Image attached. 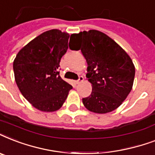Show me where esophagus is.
<instances>
[{"instance_id":"obj_1","label":"esophagus","mask_w":155,"mask_h":155,"mask_svg":"<svg viewBox=\"0 0 155 155\" xmlns=\"http://www.w3.org/2000/svg\"><path fill=\"white\" fill-rule=\"evenodd\" d=\"M84 77H83L82 75H80V77H79V80H76L75 82H76V84H80V83H82L83 81H84Z\"/></svg>"}]
</instances>
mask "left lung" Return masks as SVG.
I'll use <instances>...</instances> for the list:
<instances>
[{
    "label": "left lung",
    "mask_w": 155,
    "mask_h": 155,
    "mask_svg": "<svg viewBox=\"0 0 155 155\" xmlns=\"http://www.w3.org/2000/svg\"><path fill=\"white\" fill-rule=\"evenodd\" d=\"M71 50H80L87 63V80L92 84L89 97L83 98L92 113H110L126 99L132 90L135 67L130 55L108 35L90 30L71 35Z\"/></svg>",
    "instance_id": "8db88e82"
}]
</instances>
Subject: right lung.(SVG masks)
<instances>
[{
  "label": "right lung",
  "instance_id": "1",
  "mask_svg": "<svg viewBox=\"0 0 155 155\" xmlns=\"http://www.w3.org/2000/svg\"><path fill=\"white\" fill-rule=\"evenodd\" d=\"M69 37L68 33L56 29L46 31L22 47L14 58L16 84L23 97L38 110L57 111L72 89L58 71Z\"/></svg>",
  "mask_w": 155,
  "mask_h": 155
}]
</instances>
